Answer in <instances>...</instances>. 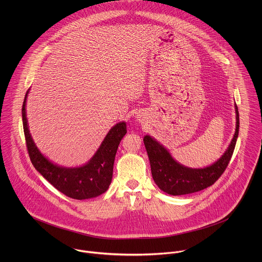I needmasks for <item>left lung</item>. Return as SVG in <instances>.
Segmentation results:
<instances>
[{
    "mask_svg": "<svg viewBox=\"0 0 262 262\" xmlns=\"http://www.w3.org/2000/svg\"><path fill=\"white\" fill-rule=\"evenodd\" d=\"M235 111L236 129L229 147L216 162L204 168H190L180 164L166 148L146 135L143 141L149 158L152 178L157 187L168 194L181 195L200 191L214 185L227 168L238 138L239 113L236 105Z\"/></svg>",
    "mask_w": 262,
    "mask_h": 262,
    "instance_id": "8db88e82",
    "label": "left lung"
}]
</instances>
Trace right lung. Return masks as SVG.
<instances>
[{"label": "right lung", "mask_w": 262, "mask_h": 262, "mask_svg": "<svg viewBox=\"0 0 262 262\" xmlns=\"http://www.w3.org/2000/svg\"><path fill=\"white\" fill-rule=\"evenodd\" d=\"M25 95L22 107V120L26 146L32 164L42 177L66 195L75 200H85L105 192L112 182L113 167L120 141L127 133L125 122L113 126L104 141L91 160L79 167H63L49 161L35 145L29 133L26 118Z\"/></svg>", "instance_id": "add662e5"}]
</instances>
